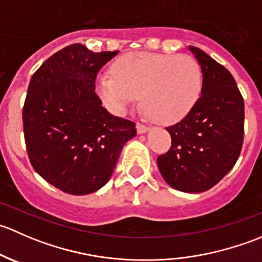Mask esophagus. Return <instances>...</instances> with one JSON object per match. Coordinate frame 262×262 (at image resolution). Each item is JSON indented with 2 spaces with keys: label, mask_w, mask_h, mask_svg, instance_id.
<instances>
[{
  "label": "esophagus",
  "mask_w": 262,
  "mask_h": 262,
  "mask_svg": "<svg viewBox=\"0 0 262 262\" xmlns=\"http://www.w3.org/2000/svg\"><path fill=\"white\" fill-rule=\"evenodd\" d=\"M149 130V128L146 125H143L142 123H137V132H138V134H144L147 133V132Z\"/></svg>",
  "instance_id": "34e87169"
}]
</instances>
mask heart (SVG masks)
<instances>
[{"label": "heart", "mask_w": 262, "mask_h": 262, "mask_svg": "<svg viewBox=\"0 0 262 262\" xmlns=\"http://www.w3.org/2000/svg\"><path fill=\"white\" fill-rule=\"evenodd\" d=\"M199 63L186 54L132 53L97 76L95 90L104 105L124 114L138 95L147 115L158 123L176 124L190 114L202 95Z\"/></svg>", "instance_id": "heart-1"}]
</instances>
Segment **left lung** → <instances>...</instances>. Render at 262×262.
<instances>
[{"label": "left lung", "instance_id": "obj_1", "mask_svg": "<svg viewBox=\"0 0 262 262\" xmlns=\"http://www.w3.org/2000/svg\"><path fill=\"white\" fill-rule=\"evenodd\" d=\"M203 73L200 99L186 118L166 128L171 148L158 156L161 175L171 187L203 192L237 162L244 144L245 104L233 76L196 47H189Z\"/></svg>", "mask_w": 262, "mask_h": 262}]
</instances>
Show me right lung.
I'll use <instances>...</instances> for the list:
<instances>
[{
    "instance_id": "1",
    "label": "right lung",
    "mask_w": 262,
    "mask_h": 262,
    "mask_svg": "<svg viewBox=\"0 0 262 262\" xmlns=\"http://www.w3.org/2000/svg\"><path fill=\"white\" fill-rule=\"evenodd\" d=\"M118 53L72 44L49 57L29 83L23 109L29 160L67 194L101 189L137 134L136 123L110 114L95 92L97 73Z\"/></svg>"
}]
</instances>
